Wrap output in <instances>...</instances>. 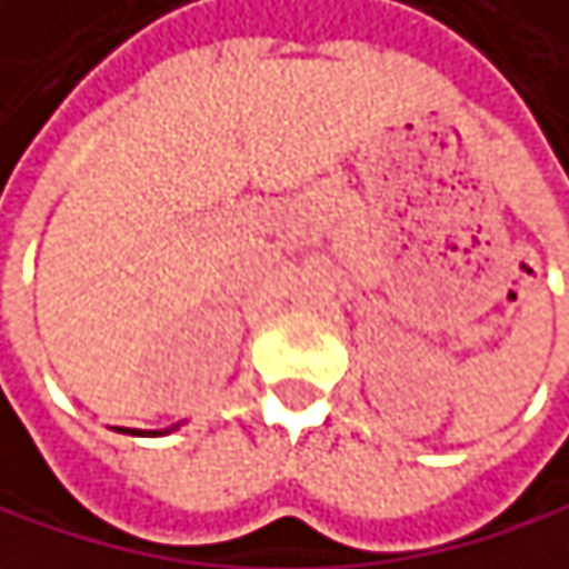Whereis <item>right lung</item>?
I'll use <instances>...</instances> for the list:
<instances>
[{
    "mask_svg": "<svg viewBox=\"0 0 569 569\" xmlns=\"http://www.w3.org/2000/svg\"><path fill=\"white\" fill-rule=\"evenodd\" d=\"M116 430H119V427H116ZM172 430H179V423H176V427H169V430H149V437H166V433H172ZM126 433H136V437H139L142 430H126Z\"/></svg>",
    "mask_w": 569,
    "mask_h": 569,
    "instance_id": "right-lung-1",
    "label": "right lung"
}]
</instances>
